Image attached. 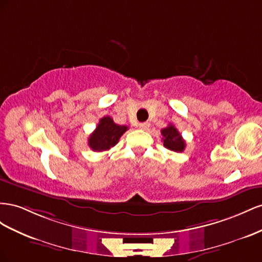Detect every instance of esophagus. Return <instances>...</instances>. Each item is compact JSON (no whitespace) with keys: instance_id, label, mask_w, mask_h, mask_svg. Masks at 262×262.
Returning a JSON list of instances; mask_svg holds the SVG:
<instances>
[{"instance_id":"esophagus-1","label":"esophagus","mask_w":262,"mask_h":262,"mask_svg":"<svg viewBox=\"0 0 262 262\" xmlns=\"http://www.w3.org/2000/svg\"><path fill=\"white\" fill-rule=\"evenodd\" d=\"M139 128L143 129V130H147L149 128V123H140Z\"/></svg>"}]
</instances>
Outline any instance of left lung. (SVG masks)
I'll return each mask as SVG.
<instances>
[{"instance_id": "8db88e82", "label": "left lung", "mask_w": 262, "mask_h": 262, "mask_svg": "<svg viewBox=\"0 0 262 262\" xmlns=\"http://www.w3.org/2000/svg\"><path fill=\"white\" fill-rule=\"evenodd\" d=\"M163 146L169 150L176 152H182L185 148V141L182 138L181 134L172 124H169L166 128L161 130Z\"/></svg>"}]
</instances>
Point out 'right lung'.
<instances>
[{"label":"right lung","instance_id":"add662e5","mask_svg":"<svg viewBox=\"0 0 262 262\" xmlns=\"http://www.w3.org/2000/svg\"><path fill=\"white\" fill-rule=\"evenodd\" d=\"M128 129L124 125L115 124L110 116H104L100 119L94 132L90 135L88 144L93 151H104L114 147L123 134Z\"/></svg>","mask_w":262,"mask_h":262}]
</instances>
